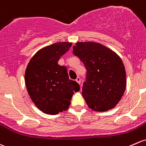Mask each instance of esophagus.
<instances>
[{"instance_id": "obj_1", "label": "esophagus", "mask_w": 146, "mask_h": 146, "mask_svg": "<svg viewBox=\"0 0 146 146\" xmlns=\"http://www.w3.org/2000/svg\"><path fill=\"white\" fill-rule=\"evenodd\" d=\"M76 82H78V84H80V82H81V80H80V78L79 77H78L77 78H76Z\"/></svg>"}]
</instances>
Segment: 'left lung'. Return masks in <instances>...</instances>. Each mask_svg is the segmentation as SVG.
I'll return each mask as SVG.
<instances>
[{"instance_id":"1","label":"left lung","mask_w":146,"mask_h":146,"mask_svg":"<svg viewBox=\"0 0 146 146\" xmlns=\"http://www.w3.org/2000/svg\"><path fill=\"white\" fill-rule=\"evenodd\" d=\"M73 52L87 69L82 94L89 108L97 112L115 108L127 85L125 66L119 55L96 42H77Z\"/></svg>"}]
</instances>
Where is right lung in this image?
Segmentation results:
<instances>
[{
    "label": "right lung",
    "instance_id": "add662e5",
    "mask_svg": "<svg viewBox=\"0 0 146 146\" xmlns=\"http://www.w3.org/2000/svg\"><path fill=\"white\" fill-rule=\"evenodd\" d=\"M72 42H58L38 50L26 68L25 84L36 106L46 114L56 115L69 108L74 92L80 90L69 79L67 69L58 61L68 51Z\"/></svg>",
    "mask_w": 146,
    "mask_h": 146
}]
</instances>
